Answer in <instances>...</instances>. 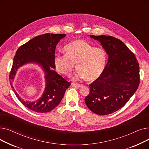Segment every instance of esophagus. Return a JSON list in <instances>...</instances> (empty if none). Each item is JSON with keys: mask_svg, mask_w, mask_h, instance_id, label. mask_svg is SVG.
Segmentation results:
<instances>
[{"mask_svg": "<svg viewBox=\"0 0 149 149\" xmlns=\"http://www.w3.org/2000/svg\"><path fill=\"white\" fill-rule=\"evenodd\" d=\"M72 85L74 86L77 87V88H80V87H81L82 86H83V84H81L80 83H73Z\"/></svg>", "mask_w": 149, "mask_h": 149, "instance_id": "esophagus-1", "label": "esophagus"}]
</instances>
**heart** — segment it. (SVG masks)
<instances>
[{"label":"heart","instance_id":"b5f03b06","mask_svg":"<svg viewBox=\"0 0 149 149\" xmlns=\"http://www.w3.org/2000/svg\"><path fill=\"white\" fill-rule=\"evenodd\" d=\"M65 55H57L54 58V66L59 73L69 76L75 68L79 69L78 79L94 81L103 73L107 61L104 49L93 47L83 40H77L66 45L64 48Z\"/></svg>","mask_w":149,"mask_h":149}]
</instances>
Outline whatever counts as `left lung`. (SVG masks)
<instances>
[{
  "mask_svg": "<svg viewBox=\"0 0 149 149\" xmlns=\"http://www.w3.org/2000/svg\"><path fill=\"white\" fill-rule=\"evenodd\" d=\"M90 37L100 42L108 55L104 70L89 84L85 103L94 113L105 115L122 108L137 90L139 84V63L123 42L112 36Z\"/></svg>",
  "mask_w": 149,
  "mask_h": 149,
  "instance_id": "left-lung-1",
  "label": "left lung"
}]
</instances>
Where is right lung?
<instances>
[{
  "instance_id": "right-lung-1",
  "label": "right lung",
  "mask_w": 149,
  "mask_h": 149,
  "mask_svg": "<svg viewBox=\"0 0 149 149\" xmlns=\"http://www.w3.org/2000/svg\"><path fill=\"white\" fill-rule=\"evenodd\" d=\"M65 34L47 33L38 36L22 45L14 57L10 74V84L13 91L20 102L30 110L46 113L57 107L63 97L66 90L70 85L53 69L55 49ZM34 63L40 65L45 73V88L41 97L35 102L21 99L12 86V81L19 68L26 64Z\"/></svg>"
}]
</instances>
